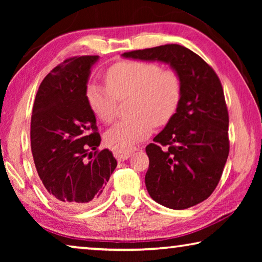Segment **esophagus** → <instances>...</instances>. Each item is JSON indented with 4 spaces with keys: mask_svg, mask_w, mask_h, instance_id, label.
Listing matches in <instances>:
<instances>
[{
    "mask_svg": "<svg viewBox=\"0 0 262 262\" xmlns=\"http://www.w3.org/2000/svg\"><path fill=\"white\" fill-rule=\"evenodd\" d=\"M139 150V147L137 145H128V147L125 148H114L113 149V154L115 158L118 161H126L127 158H129L132 156L133 152H135Z\"/></svg>",
    "mask_w": 262,
    "mask_h": 262,
    "instance_id": "1",
    "label": "esophagus"
}]
</instances>
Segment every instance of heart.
<instances>
[{"mask_svg":"<svg viewBox=\"0 0 262 262\" xmlns=\"http://www.w3.org/2000/svg\"><path fill=\"white\" fill-rule=\"evenodd\" d=\"M107 85L91 84L86 98L91 110L105 123L118 114L119 100L132 98V117L123 119L106 133V142L125 148L143 140L154 125H167L178 112L184 95V81L176 69H163L148 61H123L106 75Z\"/></svg>","mask_w":262,"mask_h":262,"instance_id":"b5f03b06","label":"heart"}]
</instances>
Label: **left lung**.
I'll return each mask as SVG.
<instances>
[{"label":"left lung","mask_w":262,"mask_h":262,"mask_svg":"<svg viewBox=\"0 0 262 262\" xmlns=\"http://www.w3.org/2000/svg\"><path fill=\"white\" fill-rule=\"evenodd\" d=\"M122 56L166 62L184 81L178 112L145 148L149 195L177 210L205 201L220 183L230 150L229 113L219 76L202 57L177 43Z\"/></svg>","instance_id":"1"}]
</instances>
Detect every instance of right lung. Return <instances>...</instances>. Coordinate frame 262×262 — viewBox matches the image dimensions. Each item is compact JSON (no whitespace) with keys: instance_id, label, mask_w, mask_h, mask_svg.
<instances>
[{"instance_id":"obj_1","label":"right lung","mask_w":262,"mask_h":262,"mask_svg":"<svg viewBox=\"0 0 262 262\" xmlns=\"http://www.w3.org/2000/svg\"><path fill=\"white\" fill-rule=\"evenodd\" d=\"M98 55L66 59L42 79L31 117V151L43 187L57 205L83 209L99 201L117 161L98 150L100 135L86 98Z\"/></svg>"}]
</instances>
